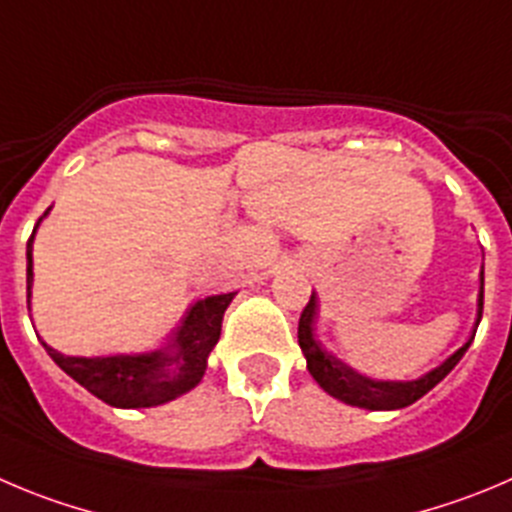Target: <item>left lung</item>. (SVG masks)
<instances>
[{
    "mask_svg": "<svg viewBox=\"0 0 512 512\" xmlns=\"http://www.w3.org/2000/svg\"><path fill=\"white\" fill-rule=\"evenodd\" d=\"M482 293H485V267L480 270V295H477V318L475 328H472L470 338L457 348L452 356H447L439 366H434L432 371L422 374L419 379L412 381H381L371 379L366 374H358L356 369H351L348 364H343L341 358L333 356L331 351H326L318 338H315V318H318V298L315 293L310 295L308 305H305L303 315H300L298 323V343L303 348V356L308 361V371L318 386L323 391L333 396V399L343 401V404H351L358 409H371V412H391V409H404L409 404H414L417 399H422L427 391H432L444 376L450 374L460 358L465 356V351L470 348L472 338H475L477 326H480L482 318Z\"/></svg>",
    "mask_w": 512,
    "mask_h": 512,
    "instance_id": "left-lung-1",
    "label": "left lung"
}]
</instances>
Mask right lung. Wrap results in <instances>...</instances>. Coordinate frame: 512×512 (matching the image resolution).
Here are the masks:
<instances>
[{
    "label": "right lung",
    "mask_w": 512,
    "mask_h": 512,
    "mask_svg": "<svg viewBox=\"0 0 512 512\" xmlns=\"http://www.w3.org/2000/svg\"><path fill=\"white\" fill-rule=\"evenodd\" d=\"M50 209L45 212V217ZM45 217H40V222ZM37 222V227H40ZM32 237L27 242V305L32 300ZM237 293L209 295L186 308V315L171 333L169 341L156 351L116 353V356H65L52 346H45L50 358L80 386L98 396L100 401L118 409L159 407L176 396L186 394L202 381L207 358L217 346L222 333L224 310Z\"/></svg>",
    "instance_id": "1"
}]
</instances>
